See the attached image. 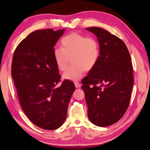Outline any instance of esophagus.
Returning a JSON list of instances; mask_svg holds the SVG:
<instances>
[{"mask_svg": "<svg viewBox=\"0 0 150 150\" xmlns=\"http://www.w3.org/2000/svg\"><path fill=\"white\" fill-rule=\"evenodd\" d=\"M74 84H75V86H76V88H81V85L79 83H78V82L74 83Z\"/></svg>", "mask_w": 150, "mask_h": 150, "instance_id": "34e87169", "label": "esophagus"}]
</instances>
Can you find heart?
<instances>
[{
	"instance_id": "b5f03b06",
	"label": "heart",
	"mask_w": 150,
	"mask_h": 150,
	"mask_svg": "<svg viewBox=\"0 0 150 150\" xmlns=\"http://www.w3.org/2000/svg\"><path fill=\"white\" fill-rule=\"evenodd\" d=\"M61 48L54 50V58L57 67L61 71H65L71 60L73 62L63 75L65 79L78 81L84 71H91L96 65L100 49L95 38L72 33L61 39Z\"/></svg>"
}]
</instances>
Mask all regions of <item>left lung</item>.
<instances>
[{
	"label": "left lung",
	"mask_w": 150,
	"mask_h": 150,
	"mask_svg": "<svg viewBox=\"0 0 150 150\" xmlns=\"http://www.w3.org/2000/svg\"><path fill=\"white\" fill-rule=\"evenodd\" d=\"M96 35L100 56L82 80L91 122L104 127L118 121L129 106L134 84L133 66L124 42L96 27L86 28Z\"/></svg>",
	"instance_id": "1"
}]
</instances>
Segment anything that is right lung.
I'll return each mask as SVG.
<instances>
[{"label":"right lung","mask_w":150,"mask_h":150,"mask_svg":"<svg viewBox=\"0 0 150 150\" xmlns=\"http://www.w3.org/2000/svg\"><path fill=\"white\" fill-rule=\"evenodd\" d=\"M64 29L33 32L13 53L11 75L21 106L28 118L39 128L56 129L66 118L68 104L75 86L61 76L54 58V47Z\"/></svg>","instance_id":"obj_1"}]
</instances>
